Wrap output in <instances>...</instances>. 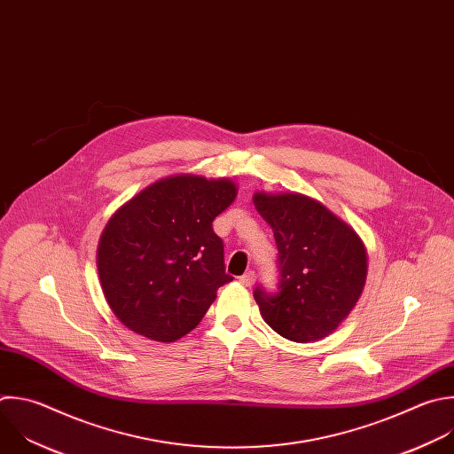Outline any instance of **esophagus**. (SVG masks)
<instances>
[{"label":"esophagus","mask_w":454,"mask_h":454,"mask_svg":"<svg viewBox=\"0 0 454 454\" xmlns=\"http://www.w3.org/2000/svg\"><path fill=\"white\" fill-rule=\"evenodd\" d=\"M254 278H256V276H254V272H253V270H249V272H246L244 276H240V278H239V281H240L242 285H246V286H251V285L254 283Z\"/></svg>","instance_id":"34e87169"}]
</instances>
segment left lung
<instances>
[{
  "label": "left lung",
  "instance_id": "obj_1",
  "mask_svg": "<svg viewBox=\"0 0 454 454\" xmlns=\"http://www.w3.org/2000/svg\"><path fill=\"white\" fill-rule=\"evenodd\" d=\"M279 251V292L254 290L262 319L283 339L316 342L333 333L364 292L369 256L351 224L299 192H254Z\"/></svg>",
  "mask_w": 454,
  "mask_h": 454
}]
</instances>
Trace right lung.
<instances>
[{
    "instance_id": "right-lung-1",
    "label": "right lung",
    "mask_w": 454,
    "mask_h": 454,
    "mask_svg": "<svg viewBox=\"0 0 454 454\" xmlns=\"http://www.w3.org/2000/svg\"><path fill=\"white\" fill-rule=\"evenodd\" d=\"M237 198L230 178L175 175L147 185L106 223L98 274L114 316L155 342L192 332L233 278L212 223Z\"/></svg>"
}]
</instances>
